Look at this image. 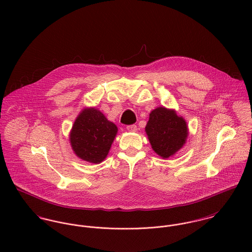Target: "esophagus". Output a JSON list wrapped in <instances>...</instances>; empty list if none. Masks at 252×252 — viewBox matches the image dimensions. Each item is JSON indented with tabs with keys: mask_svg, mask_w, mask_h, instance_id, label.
Here are the masks:
<instances>
[{
	"mask_svg": "<svg viewBox=\"0 0 252 252\" xmlns=\"http://www.w3.org/2000/svg\"><path fill=\"white\" fill-rule=\"evenodd\" d=\"M126 128H127V130H128L129 132H136V131L138 130V128H137V125H135V124H132V125H128Z\"/></svg>",
	"mask_w": 252,
	"mask_h": 252,
	"instance_id": "34e87169",
	"label": "esophagus"
}]
</instances>
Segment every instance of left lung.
I'll use <instances>...</instances> for the list:
<instances>
[{"label": "left lung", "mask_w": 252, "mask_h": 252, "mask_svg": "<svg viewBox=\"0 0 252 252\" xmlns=\"http://www.w3.org/2000/svg\"><path fill=\"white\" fill-rule=\"evenodd\" d=\"M145 132L153 150L163 158L174 155L185 144L188 129L175 110L157 108L149 114Z\"/></svg>", "instance_id": "obj_1"}]
</instances>
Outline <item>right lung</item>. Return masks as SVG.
<instances>
[{"label":"right lung","mask_w":252,"mask_h":252,"mask_svg":"<svg viewBox=\"0 0 252 252\" xmlns=\"http://www.w3.org/2000/svg\"><path fill=\"white\" fill-rule=\"evenodd\" d=\"M117 127L96 108H85L75 119L70 140L74 153L90 163H101L108 155Z\"/></svg>","instance_id":"obj_1"}]
</instances>
